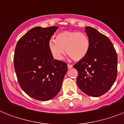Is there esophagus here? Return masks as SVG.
<instances>
[{"instance_id": "34e87169", "label": "esophagus", "mask_w": 124, "mask_h": 124, "mask_svg": "<svg viewBox=\"0 0 124 124\" xmlns=\"http://www.w3.org/2000/svg\"><path fill=\"white\" fill-rule=\"evenodd\" d=\"M67 67H68V69H71V68L73 67V65H71V64H68L67 65Z\"/></svg>"}]
</instances>
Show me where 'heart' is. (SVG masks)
Instances as JSON below:
<instances>
[{
  "mask_svg": "<svg viewBox=\"0 0 124 124\" xmlns=\"http://www.w3.org/2000/svg\"><path fill=\"white\" fill-rule=\"evenodd\" d=\"M88 37L83 32L65 31L55 36V40L51 39L49 48L53 56L57 59H62L65 52L74 61H79L85 58L90 49Z\"/></svg>",
  "mask_w": 124,
  "mask_h": 124,
  "instance_id": "b5f03b06",
  "label": "heart"
}]
</instances>
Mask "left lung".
Returning <instances> with one entry per match:
<instances>
[{"label": "left lung", "instance_id": "obj_1", "mask_svg": "<svg viewBox=\"0 0 124 124\" xmlns=\"http://www.w3.org/2000/svg\"><path fill=\"white\" fill-rule=\"evenodd\" d=\"M90 49L85 58L74 65L78 73L79 88L91 97H100L109 91L117 74V56L113 43L95 29L85 27Z\"/></svg>", "mask_w": 124, "mask_h": 124}]
</instances>
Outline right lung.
<instances>
[{
  "label": "right lung",
  "mask_w": 124,
  "mask_h": 124,
  "mask_svg": "<svg viewBox=\"0 0 124 124\" xmlns=\"http://www.w3.org/2000/svg\"><path fill=\"white\" fill-rule=\"evenodd\" d=\"M57 26L35 27L18 40L14 67L18 83L29 96L41 101L53 99L59 93L67 71V64L54 59L49 48Z\"/></svg>",
  "instance_id": "1"
}]
</instances>
